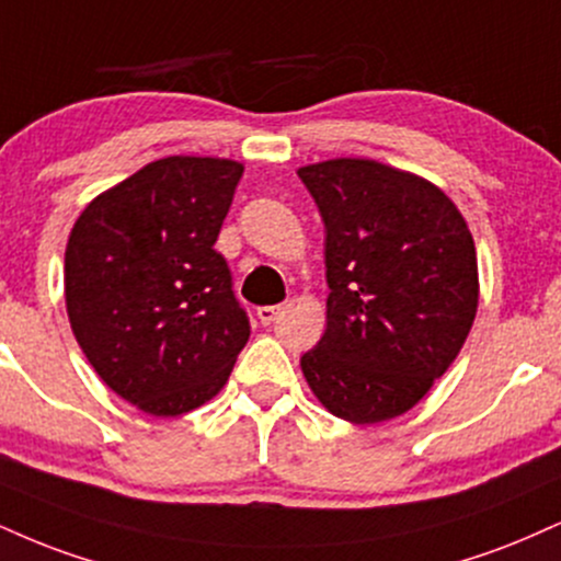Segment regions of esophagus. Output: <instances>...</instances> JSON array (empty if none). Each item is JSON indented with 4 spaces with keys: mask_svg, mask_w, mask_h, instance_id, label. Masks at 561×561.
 Listing matches in <instances>:
<instances>
[{
    "mask_svg": "<svg viewBox=\"0 0 561 561\" xmlns=\"http://www.w3.org/2000/svg\"><path fill=\"white\" fill-rule=\"evenodd\" d=\"M279 310H282V306H261L259 310H255V316H259V321L263 323V327H268V323L276 321Z\"/></svg>",
    "mask_w": 561,
    "mask_h": 561,
    "instance_id": "34e87169",
    "label": "esophagus"
}]
</instances>
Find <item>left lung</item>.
Masks as SVG:
<instances>
[{"instance_id":"1","label":"left lung","mask_w":561,"mask_h":561,"mask_svg":"<svg viewBox=\"0 0 561 561\" xmlns=\"http://www.w3.org/2000/svg\"><path fill=\"white\" fill-rule=\"evenodd\" d=\"M298 178L327 227V329L300 357L329 413L381 423L444 376L478 310L476 242L434 182L374 159H329Z\"/></svg>"}]
</instances>
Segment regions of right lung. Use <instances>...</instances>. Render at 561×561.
Listing matches in <instances>:
<instances>
[{
    "mask_svg": "<svg viewBox=\"0 0 561 561\" xmlns=\"http://www.w3.org/2000/svg\"><path fill=\"white\" fill-rule=\"evenodd\" d=\"M242 164L167 157L83 208L65 251L72 334L112 391L174 417L219 394L251 336L214 251Z\"/></svg>",
    "mask_w": 561,
    "mask_h": 561,
    "instance_id": "right-lung-1",
    "label": "right lung"
}]
</instances>
